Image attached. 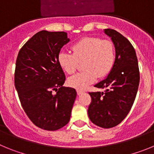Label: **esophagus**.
Wrapping results in <instances>:
<instances>
[{
	"instance_id": "esophagus-1",
	"label": "esophagus",
	"mask_w": 154,
	"mask_h": 154,
	"mask_svg": "<svg viewBox=\"0 0 154 154\" xmlns=\"http://www.w3.org/2000/svg\"><path fill=\"white\" fill-rule=\"evenodd\" d=\"M83 92H84L83 90H80V89H78V90H77V94H78V96L82 95V94L83 93Z\"/></svg>"
}]
</instances>
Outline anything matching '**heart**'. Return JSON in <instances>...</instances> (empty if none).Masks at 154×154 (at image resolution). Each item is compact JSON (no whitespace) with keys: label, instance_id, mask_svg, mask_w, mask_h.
Here are the masks:
<instances>
[{"label":"heart","instance_id":"b5f03b06","mask_svg":"<svg viewBox=\"0 0 154 154\" xmlns=\"http://www.w3.org/2000/svg\"><path fill=\"white\" fill-rule=\"evenodd\" d=\"M72 53L61 51L58 62L68 74H72L78 67V62L84 61L82 72L71 76L69 85L83 89L96 81L97 77L106 76L115 62V48L112 42L96 37H86L72 45Z\"/></svg>","mask_w":154,"mask_h":154}]
</instances>
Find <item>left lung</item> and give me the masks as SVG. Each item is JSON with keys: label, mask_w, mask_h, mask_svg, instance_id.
Instances as JSON below:
<instances>
[{"label": "left lung", "mask_w": 154, "mask_h": 154, "mask_svg": "<svg viewBox=\"0 0 154 154\" xmlns=\"http://www.w3.org/2000/svg\"><path fill=\"white\" fill-rule=\"evenodd\" d=\"M115 47V62L103 81L95 85L104 92H89L92 103L88 115L92 123L109 129L126 118L135 100L140 83L136 51L128 39L113 29H104Z\"/></svg>", "instance_id": "8db88e82"}]
</instances>
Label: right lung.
Wrapping results in <instances>:
<instances>
[{"instance_id":"1","label":"right lung","mask_w":154,"mask_h":154,"mask_svg":"<svg viewBox=\"0 0 154 154\" xmlns=\"http://www.w3.org/2000/svg\"><path fill=\"white\" fill-rule=\"evenodd\" d=\"M69 41L64 31H41L17 55L14 85L19 99L31 122L43 130H57L70 120L77 93L63 86L65 75L58 62V53Z\"/></svg>"}]
</instances>
